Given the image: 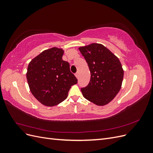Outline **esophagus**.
<instances>
[{
    "label": "esophagus",
    "mask_w": 153,
    "mask_h": 153,
    "mask_svg": "<svg viewBox=\"0 0 153 153\" xmlns=\"http://www.w3.org/2000/svg\"><path fill=\"white\" fill-rule=\"evenodd\" d=\"M75 76L78 78V72H76V73H75Z\"/></svg>",
    "instance_id": "obj_1"
}]
</instances>
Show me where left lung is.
<instances>
[{
  "label": "left lung",
  "mask_w": 153,
  "mask_h": 153,
  "mask_svg": "<svg viewBox=\"0 0 153 153\" xmlns=\"http://www.w3.org/2000/svg\"><path fill=\"white\" fill-rule=\"evenodd\" d=\"M78 49L91 72L89 84L81 89L83 96L96 105L108 104L121 88L124 70L121 62L101 44L92 43Z\"/></svg>",
  "instance_id": "8db88e82"
}]
</instances>
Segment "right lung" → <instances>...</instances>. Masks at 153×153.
I'll use <instances>...</instances> for the list:
<instances>
[{
    "mask_svg": "<svg viewBox=\"0 0 153 153\" xmlns=\"http://www.w3.org/2000/svg\"><path fill=\"white\" fill-rule=\"evenodd\" d=\"M64 50H45L29 62L26 74L29 89L45 106H55L66 100L72 85L77 84L69 64L62 60Z\"/></svg>",
    "mask_w": 153,
    "mask_h": 153,
    "instance_id": "1",
    "label": "right lung"
}]
</instances>
